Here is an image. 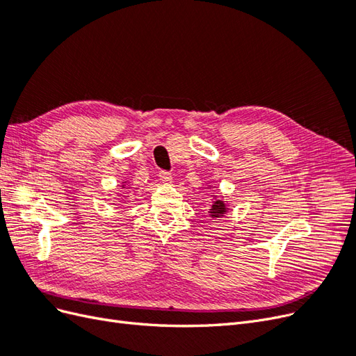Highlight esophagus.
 <instances>
[{
	"mask_svg": "<svg viewBox=\"0 0 356 356\" xmlns=\"http://www.w3.org/2000/svg\"><path fill=\"white\" fill-rule=\"evenodd\" d=\"M159 178H160L161 182H165V184H170V182H172V175L169 174V172H166V170H160L159 172Z\"/></svg>",
	"mask_w": 356,
	"mask_h": 356,
	"instance_id": "esophagus-1",
	"label": "esophagus"
}]
</instances>
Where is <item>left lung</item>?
I'll use <instances>...</instances> for the list:
<instances>
[{"label": "left lung", "mask_w": 356, "mask_h": 356, "mask_svg": "<svg viewBox=\"0 0 356 356\" xmlns=\"http://www.w3.org/2000/svg\"><path fill=\"white\" fill-rule=\"evenodd\" d=\"M225 212V204L222 200H215L212 203V208H211V215L212 217H220Z\"/></svg>", "instance_id": "1"}]
</instances>
